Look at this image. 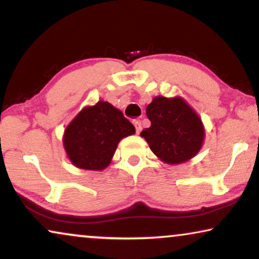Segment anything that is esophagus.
Segmentation results:
<instances>
[{"mask_svg":"<svg viewBox=\"0 0 259 259\" xmlns=\"http://www.w3.org/2000/svg\"><path fill=\"white\" fill-rule=\"evenodd\" d=\"M133 125H134V127H136V132L139 134L141 132V121H140V120L139 119L133 120Z\"/></svg>","mask_w":259,"mask_h":259,"instance_id":"esophagus-1","label":"esophagus"}]
</instances>
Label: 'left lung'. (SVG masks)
<instances>
[{
	"label": "left lung",
	"mask_w": 259,
	"mask_h": 259,
	"mask_svg": "<svg viewBox=\"0 0 259 259\" xmlns=\"http://www.w3.org/2000/svg\"><path fill=\"white\" fill-rule=\"evenodd\" d=\"M151 126L140 136L166 164H182L200 151L205 138L201 119L184 99L155 97L146 108Z\"/></svg>",
	"instance_id": "obj_1"
}]
</instances>
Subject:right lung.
Segmentation results:
<instances>
[{
    "mask_svg": "<svg viewBox=\"0 0 259 259\" xmlns=\"http://www.w3.org/2000/svg\"><path fill=\"white\" fill-rule=\"evenodd\" d=\"M136 133L120 109L107 101L84 107L63 134L70 162L82 169L101 171L111 162L119 141Z\"/></svg>",
    "mask_w": 259,
    "mask_h": 259,
    "instance_id": "add662e5",
    "label": "right lung"
}]
</instances>
